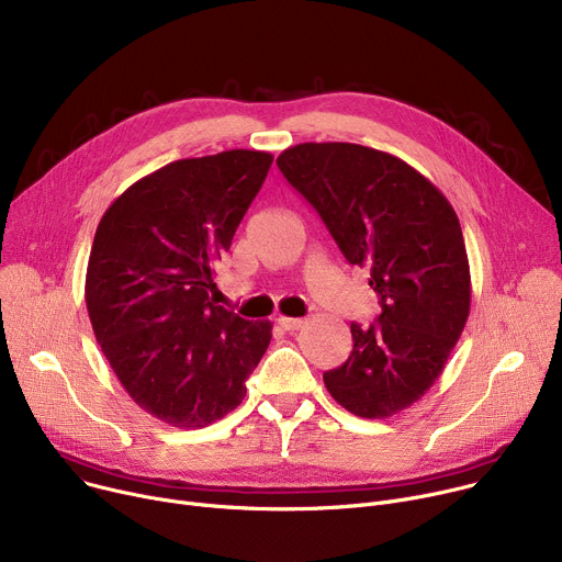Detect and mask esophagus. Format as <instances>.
Here are the masks:
<instances>
[{
    "label": "esophagus",
    "mask_w": 562,
    "mask_h": 562,
    "mask_svg": "<svg viewBox=\"0 0 562 562\" xmlns=\"http://www.w3.org/2000/svg\"><path fill=\"white\" fill-rule=\"evenodd\" d=\"M277 322H279V326H281L283 330H299L301 326L306 324L301 317H279Z\"/></svg>",
    "instance_id": "34e87169"
}]
</instances>
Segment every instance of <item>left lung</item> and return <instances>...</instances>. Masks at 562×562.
I'll list each match as a JSON object with an SVG mask.
<instances>
[{"mask_svg": "<svg viewBox=\"0 0 562 562\" xmlns=\"http://www.w3.org/2000/svg\"><path fill=\"white\" fill-rule=\"evenodd\" d=\"M277 164L380 301L373 324H351L353 351L326 390L356 416H394L441 375L470 313L457 213L409 164L360 144H299Z\"/></svg>", "mask_w": 562, "mask_h": 562, "instance_id": "8db88e82", "label": "left lung"}]
</instances>
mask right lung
<instances>
[{
	"instance_id": "1",
	"label": "right lung",
	"mask_w": 562,
	"mask_h": 562,
	"mask_svg": "<svg viewBox=\"0 0 562 562\" xmlns=\"http://www.w3.org/2000/svg\"><path fill=\"white\" fill-rule=\"evenodd\" d=\"M272 155L225 150L178 159L123 191L97 227L85 301L123 390L180 429L221 420L272 339L270 322L215 306V263Z\"/></svg>"
}]
</instances>
